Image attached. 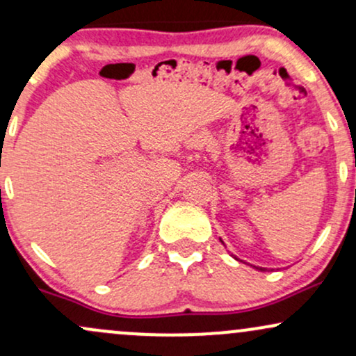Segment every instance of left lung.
Returning a JSON list of instances; mask_svg holds the SVG:
<instances>
[{
	"label": "left lung",
	"instance_id": "8db88e82",
	"mask_svg": "<svg viewBox=\"0 0 356 356\" xmlns=\"http://www.w3.org/2000/svg\"><path fill=\"white\" fill-rule=\"evenodd\" d=\"M220 241V239H219ZM220 243H222V241H220ZM232 256V254H231ZM232 257H234V259H238V257H236V256H232ZM238 261H241V259H238ZM241 263H243V261H241ZM251 266H252V264H251ZM252 268H254V269H257V271H266V268H256V266H252Z\"/></svg>",
	"mask_w": 356,
	"mask_h": 356
}]
</instances>
